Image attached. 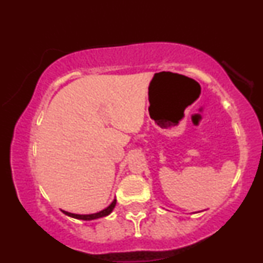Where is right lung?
<instances>
[{
    "mask_svg": "<svg viewBox=\"0 0 263 263\" xmlns=\"http://www.w3.org/2000/svg\"><path fill=\"white\" fill-rule=\"evenodd\" d=\"M115 205H116V200H114L112 203H111L106 209H104L100 213H96V214H90V215H78V214H71V213H68V211H64L68 216H71V218H75V219H79V220H93V219H99V218H102V216H106L108 214L111 213V211L114 210Z\"/></svg>",
    "mask_w": 263,
    "mask_h": 263,
    "instance_id": "add662e5",
    "label": "right lung"
}]
</instances>
